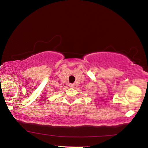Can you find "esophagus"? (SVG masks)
<instances>
[{"label": "esophagus", "instance_id": "esophagus-1", "mask_svg": "<svg viewBox=\"0 0 148 148\" xmlns=\"http://www.w3.org/2000/svg\"><path fill=\"white\" fill-rule=\"evenodd\" d=\"M69 86H70V87H71V88L74 87V84H69Z\"/></svg>", "mask_w": 148, "mask_h": 148}]
</instances>
